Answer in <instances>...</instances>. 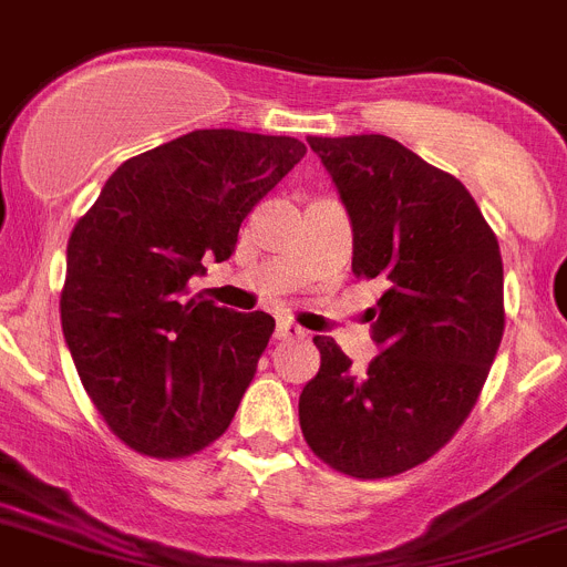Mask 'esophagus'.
Wrapping results in <instances>:
<instances>
[{
    "mask_svg": "<svg viewBox=\"0 0 567 567\" xmlns=\"http://www.w3.org/2000/svg\"><path fill=\"white\" fill-rule=\"evenodd\" d=\"M277 336H279V339H299V336H305V330L299 328V324H293V321L279 319L277 321Z\"/></svg>",
    "mask_w": 567,
    "mask_h": 567,
    "instance_id": "obj_1",
    "label": "esophagus"
}]
</instances>
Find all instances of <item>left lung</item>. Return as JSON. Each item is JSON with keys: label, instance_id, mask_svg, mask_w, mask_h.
Segmentation results:
<instances>
[{"label": "left lung", "instance_id": "1", "mask_svg": "<svg viewBox=\"0 0 567 567\" xmlns=\"http://www.w3.org/2000/svg\"><path fill=\"white\" fill-rule=\"evenodd\" d=\"M353 226V274L386 282L364 372L330 336L299 395L324 463L361 481L430 461L461 430L503 339V259L457 177L386 135L308 137Z\"/></svg>", "mask_w": 567, "mask_h": 567}]
</instances>
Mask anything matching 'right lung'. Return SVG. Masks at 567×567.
Returning a JSON list of instances; mask_svg holds the SVG:
<instances>
[{
    "mask_svg": "<svg viewBox=\"0 0 567 567\" xmlns=\"http://www.w3.org/2000/svg\"><path fill=\"white\" fill-rule=\"evenodd\" d=\"M305 152L288 135L195 130L121 163L75 223L61 330L95 410L141 455H195L228 430L274 319L188 299V279L231 257Z\"/></svg>",
    "mask_w": 567,
    "mask_h": 567,
    "instance_id": "1",
    "label": "right lung"
}]
</instances>
